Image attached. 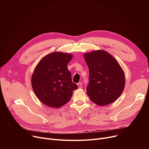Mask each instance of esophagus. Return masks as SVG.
I'll use <instances>...</instances> for the list:
<instances>
[{
	"instance_id": "1",
	"label": "esophagus",
	"mask_w": 149,
	"mask_h": 149,
	"mask_svg": "<svg viewBox=\"0 0 149 149\" xmlns=\"http://www.w3.org/2000/svg\"><path fill=\"white\" fill-rule=\"evenodd\" d=\"M77 86H79V88H81V86H82V83H81V82H80V83H77Z\"/></svg>"
}]
</instances>
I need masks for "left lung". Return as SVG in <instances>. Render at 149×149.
I'll return each instance as SVG.
<instances>
[{
  "label": "left lung",
  "instance_id": "left-lung-1",
  "mask_svg": "<svg viewBox=\"0 0 149 149\" xmlns=\"http://www.w3.org/2000/svg\"><path fill=\"white\" fill-rule=\"evenodd\" d=\"M84 57L89 69L86 92L90 100L99 106L114 102L125 84L124 74L119 63L104 51L86 53Z\"/></svg>",
  "mask_w": 149,
  "mask_h": 149
}]
</instances>
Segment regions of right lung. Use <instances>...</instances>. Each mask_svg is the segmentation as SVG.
<instances>
[{
  "mask_svg": "<svg viewBox=\"0 0 149 149\" xmlns=\"http://www.w3.org/2000/svg\"><path fill=\"white\" fill-rule=\"evenodd\" d=\"M72 58L70 54L53 52L37 65L31 83L35 94L44 104L55 108L63 106L78 88L67 67Z\"/></svg>",
  "mask_w": 149,
  "mask_h": 149,
  "instance_id": "1",
  "label": "right lung"
}]
</instances>
